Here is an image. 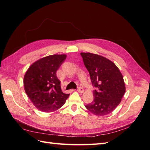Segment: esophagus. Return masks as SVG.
<instances>
[{
	"instance_id": "34e87169",
	"label": "esophagus",
	"mask_w": 150,
	"mask_h": 150,
	"mask_svg": "<svg viewBox=\"0 0 150 150\" xmlns=\"http://www.w3.org/2000/svg\"><path fill=\"white\" fill-rule=\"evenodd\" d=\"M77 91L80 93H83V89L81 87H79L77 88Z\"/></svg>"
}]
</instances>
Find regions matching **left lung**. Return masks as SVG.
I'll list each match as a JSON object with an SVG mask.
<instances>
[{"label":"left lung","instance_id":"1","mask_svg":"<svg viewBox=\"0 0 150 150\" xmlns=\"http://www.w3.org/2000/svg\"><path fill=\"white\" fill-rule=\"evenodd\" d=\"M80 55L96 89L93 91V101L86 108L97 116L108 115L120 104L125 94L123 76L116 65L105 57L89 52Z\"/></svg>","mask_w":150,"mask_h":150}]
</instances>
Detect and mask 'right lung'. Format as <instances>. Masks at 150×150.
I'll return each instance as SVG.
<instances>
[{
	"label": "right lung",
	"instance_id": "add662e5",
	"mask_svg": "<svg viewBox=\"0 0 150 150\" xmlns=\"http://www.w3.org/2000/svg\"><path fill=\"white\" fill-rule=\"evenodd\" d=\"M66 57L65 54L44 57L33 63L26 72L23 80L25 93L41 112H55L70 96L61 91V82L56 76V71Z\"/></svg>",
	"mask_w": 150,
	"mask_h": 150
}]
</instances>
